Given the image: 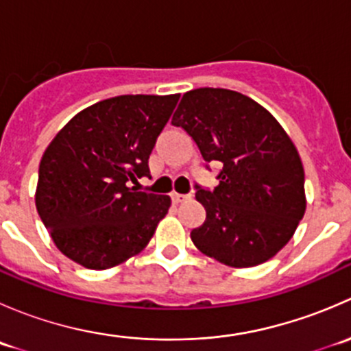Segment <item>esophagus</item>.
Instances as JSON below:
<instances>
[{
	"instance_id": "esophagus-1",
	"label": "esophagus",
	"mask_w": 351,
	"mask_h": 351,
	"mask_svg": "<svg viewBox=\"0 0 351 351\" xmlns=\"http://www.w3.org/2000/svg\"><path fill=\"white\" fill-rule=\"evenodd\" d=\"M190 195H182V193H171V200L175 202V204H182V202L189 200Z\"/></svg>"
}]
</instances>
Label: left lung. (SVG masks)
I'll use <instances>...</instances> for the list:
<instances>
[{
  "label": "left lung",
  "instance_id": "1",
  "mask_svg": "<svg viewBox=\"0 0 351 351\" xmlns=\"http://www.w3.org/2000/svg\"><path fill=\"white\" fill-rule=\"evenodd\" d=\"M171 123L195 141L205 161L221 165L214 190L195 186L205 221L190 232L193 244L234 268L274 258L306 212L302 161L284 127L224 88L186 91Z\"/></svg>",
  "mask_w": 351,
  "mask_h": 351
}]
</instances>
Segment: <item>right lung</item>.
<instances>
[{
	"label": "right lung",
	"instance_id": "add662e5",
	"mask_svg": "<svg viewBox=\"0 0 351 351\" xmlns=\"http://www.w3.org/2000/svg\"><path fill=\"white\" fill-rule=\"evenodd\" d=\"M180 95H122L81 110L38 166L35 205L58 250L90 270L117 267L147 246L168 195L130 186L149 176L156 139Z\"/></svg>",
	"mask_w": 351,
	"mask_h": 351
}]
</instances>
